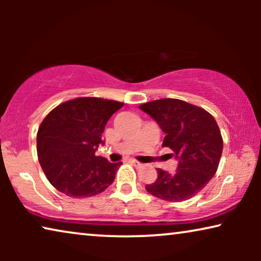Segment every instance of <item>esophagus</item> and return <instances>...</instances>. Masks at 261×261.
Here are the masks:
<instances>
[{
  "mask_svg": "<svg viewBox=\"0 0 261 261\" xmlns=\"http://www.w3.org/2000/svg\"><path fill=\"white\" fill-rule=\"evenodd\" d=\"M129 162H130L132 164H134V165H135V166H141V165H142V164H141V163H139V162H138V160H135V159H130V160H129Z\"/></svg>",
  "mask_w": 261,
  "mask_h": 261,
  "instance_id": "1",
  "label": "esophagus"
}]
</instances>
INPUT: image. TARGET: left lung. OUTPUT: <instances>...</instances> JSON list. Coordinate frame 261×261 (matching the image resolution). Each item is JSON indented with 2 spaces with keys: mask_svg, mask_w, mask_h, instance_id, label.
<instances>
[{
  "mask_svg": "<svg viewBox=\"0 0 261 261\" xmlns=\"http://www.w3.org/2000/svg\"><path fill=\"white\" fill-rule=\"evenodd\" d=\"M139 108L158 122L166 134L163 147H169L178 159L173 173L156 170L158 177L146 190L169 202L194 197L216 173L222 154V135L214 116L177 98L155 99Z\"/></svg>",
  "mask_w": 261,
  "mask_h": 261,
  "instance_id": "left-lung-1",
  "label": "left lung"
}]
</instances>
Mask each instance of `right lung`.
<instances>
[{"instance_id": "1", "label": "right lung", "mask_w": 261, "mask_h": 261, "mask_svg": "<svg viewBox=\"0 0 261 261\" xmlns=\"http://www.w3.org/2000/svg\"><path fill=\"white\" fill-rule=\"evenodd\" d=\"M123 103L99 97H77L51 110L37 134L38 159L57 190L73 198L91 197L115 179L122 163L95 154L108 120Z\"/></svg>"}]
</instances>
